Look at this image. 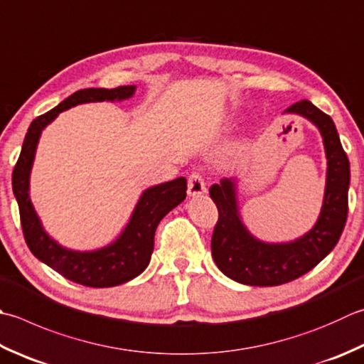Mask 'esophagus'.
<instances>
[{
	"mask_svg": "<svg viewBox=\"0 0 364 364\" xmlns=\"http://www.w3.org/2000/svg\"><path fill=\"white\" fill-rule=\"evenodd\" d=\"M206 192V184L203 176L197 172H192L188 180V194L191 197H198Z\"/></svg>",
	"mask_w": 364,
	"mask_h": 364,
	"instance_id": "esophagus-1",
	"label": "esophagus"
}]
</instances>
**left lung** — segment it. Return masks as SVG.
Masks as SVG:
<instances>
[{
  "mask_svg": "<svg viewBox=\"0 0 364 364\" xmlns=\"http://www.w3.org/2000/svg\"><path fill=\"white\" fill-rule=\"evenodd\" d=\"M284 113L309 119L322 135L326 156L323 203L317 223L303 237L289 243H267L255 238L241 220L237 178L213 184L210 197L219 211L211 238L213 259L227 277L246 286H281L311 272L338 245L347 220L350 164L333 119L306 99Z\"/></svg>",
  "mask_w": 364,
  "mask_h": 364,
  "instance_id": "1",
  "label": "left lung"
}]
</instances>
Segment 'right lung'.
<instances>
[{"label": "right lung", "mask_w": 364, "mask_h": 364, "mask_svg": "<svg viewBox=\"0 0 364 364\" xmlns=\"http://www.w3.org/2000/svg\"><path fill=\"white\" fill-rule=\"evenodd\" d=\"M135 87L113 90L87 88L68 99L44 115L33 119L25 135L23 146L12 172V191L18 203L25 241L36 259L44 262L66 279L87 287H113L124 284L145 272L154 249V232L161 219L186 198V178L156 184L141 192L129 223L119 237L96 251H74L61 246L46 232L30 198V175L42 131L61 112L87 102L124 101L134 96Z\"/></svg>", "instance_id": "add662e5"}]
</instances>
